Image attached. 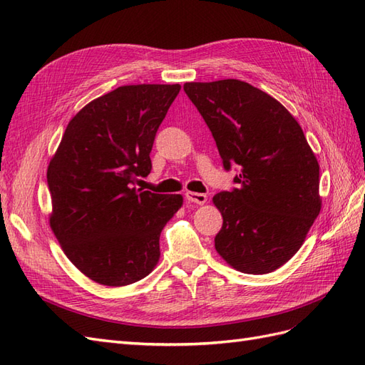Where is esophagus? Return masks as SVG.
<instances>
[{
	"label": "esophagus",
	"instance_id": "1",
	"mask_svg": "<svg viewBox=\"0 0 365 365\" xmlns=\"http://www.w3.org/2000/svg\"><path fill=\"white\" fill-rule=\"evenodd\" d=\"M186 200H190L192 203H197V205H203L205 202H207V194H202V192H192V191H188L185 194Z\"/></svg>",
	"mask_w": 365,
	"mask_h": 365
}]
</instances>
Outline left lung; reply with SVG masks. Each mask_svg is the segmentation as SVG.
<instances>
[{
  "mask_svg": "<svg viewBox=\"0 0 365 365\" xmlns=\"http://www.w3.org/2000/svg\"><path fill=\"white\" fill-rule=\"evenodd\" d=\"M237 188L212 197L223 217L216 251L237 272L267 274L292 259L321 211L319 163L302 128L250 83H185Z\"/></svg>",
  "mask_w": 365,
  "mask_h": 365,
  "instance_id": "1",
  "label": "left lung"
}]
</instances>
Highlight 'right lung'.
<instances>
[{"mask_svg":"<svg viewBox=\"0 0 365 365\" xmlns=\"http://www.w3.org/2000/svg\"><path fill=\"white\" fill-rule=\"evenodd\" d=\"M180 85H130L83 108L64 130L48 168L55 237L93 282L134 284L160 257V232L183 203L180 194L135 188L151 173L157 129Z\"/></svg>","mask_w":365,"mask_h":365,"instance_id":"1","label":"right lung"}]
</instances>
